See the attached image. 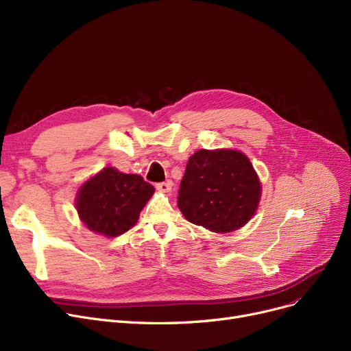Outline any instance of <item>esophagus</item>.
<instances>
[{"instance_id":"obj_1","label":"esophagus","mask_w":351,"mask_h":351,"mask_svg":"<svg viewBox=\"0 0 351 351\" xmlns=\"http://www.w3.org/2000/svg\"><path fill=\"white\" fill-rule=\"evenodd\" d=\"M156 189L160 192H171L172 189V182L166 180V182H160V184H156Z\"/></svg>"}]
</instances>
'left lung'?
<instances>
[{"label": "left lung", "instance_id": "left-lung-1", "mask_svg": "<svg viewBox=\"0 0 351 351\" xmlns=\"http://www.w3.org/2000/svg\"><path fill=\"white\" fill-rule=\"evenodd\" d=\"M260 199V179L242 152L202 149L188 160L178 206L189 222L225 234L245 225Z\"/></svg>", "mask_w": 351, "mask_h": 351}]
</instances>
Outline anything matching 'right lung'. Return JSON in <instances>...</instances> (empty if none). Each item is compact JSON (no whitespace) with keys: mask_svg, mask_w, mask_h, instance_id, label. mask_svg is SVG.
<instances>
[{"mask_svg":"<svg viewBox=\"0 0 351 351\" xmlns=\"http://www.w3.org/2000/svg\"><path fill=\"white\" fill-rule=\"evenodd\" d=\"M154 192L155 188L141 175L104 167L82 185L75 208L90 231L113 238L134 226Z\"/></svg>","mask_w":351,"mask_h":351,"instance_id":"obj_1","label":"right lung"}]
</instances>
